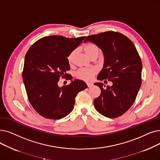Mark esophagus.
<instances>
[{"mask_svg": "<svg viewBox=\"0 0 160 160\" xmlns=\"http://www.w3.org/2000/svg\"><path fill=\"white\" fill-rule=\"evenodd\" d=\"M87 85L89 88V87H92L93 86V84H92V83H91V82H88L87 83Z\"/></svg>", "mask_w": 160, "mask_h": 160, "instance_id": "34e87169", "label": "esophagus"}]
</instances>
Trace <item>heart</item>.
Segmentation results:
<instances>
[{"label":"heart","instance_id":"b5f03b06","mask_svg":"<svg viewBox=\"0 0 160 160\" xmlns=\"http://www.w3.org/2000/svg\"><path fill=\"white\" fill-rule=\"evenodd\" d=\"M84 51L88 56L91 58L93 55H99L100 53L99 48L97 45L92 43H88L84 46ZM76 51H72L68 56V61L69 63H71L73 60ZM97 70L95 68H81L76 72V76L79 79L89 81L91 80L93 76L97 73Z\"/></svg>","mask_w":160,"mask_h":160}]
</instances>
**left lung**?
I'll use <instances>...</instances> for the list:
<instances>
[{
	"label": "left lung",
	"mask_w": 160,
	"mask_h": 160,
	"mask_svg": "<svg viewBox=\"0 0 160 160\" xmlns=\"http://www.w3.org/2000/svg\"><path fill=\"white\" fill-rule=\"evenodd\" d=\"M86 42L98 46L105 58L97 80L112 82V86H107L106 89H103L102 83H95L101 90L99 97L94 100L95 108L110 118L119 117L133 105L141 86L139 55L131 40L118 32L107 31L88 36L84 42Z\"/></svg>",
	"instance_id": "1"
}]
</instances>
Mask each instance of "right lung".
Masks as SVG:
<instances>
[{"instance_id": "add662e5", "label": "right lung", "mask_w": 160, "mask_h": 160, "mask_svg": "<svg viewBox=\"0 0 160 160\" xmlns=\"http://www.w3.org/2000/svg\"><path fill=\"white\" fill-rule=\"evenodd\" d=\"M86 37L68 38L59 35L43 37L35 42L27 52L23 80L32 107L46 118L59 120L72 110L75 97L88 88L80 80L59 87L61 76L72 80L67 58Z\"/></svg>"}]
</instances>
